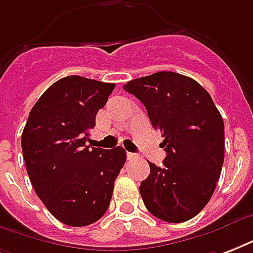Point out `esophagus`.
<instances>
[{
    "label": "esophagus",
    "mask_w": 253,
    "mask_h": 253,
    "mask_svg": "<svg viewBox=\"0 0 253 253\" xmlns=\"http://www.w3.org/2000/svg\"><path fill=\"white\" fill-rule=\"evenodd\" d=\"M127 159H128L130 162H132V160H136V159H139V155L138 154H131V152H128V154H127Z\"/></svg>",
    "instance_id": "obj_1"
}]
</instances>
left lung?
<instances>
[{
  "label": "left lung",
  "instance_id": "1",
  "mask_svg": "<svg viewBox=\"0 0 253 253\" xmlns=\"http://www.w3.org/2000/svg\"><path fill=\"white\" fill-rule=\"evenodd\" d=\"M123 89L147 109L162 131L164 167L150 164L139 186L147 210L169 223L192 219L215 190L224 160V123L206 89L176 72L128 81Z\"/></svg>",
  "mask_w": 253,
  "mask_h": 253
}]
</instances>
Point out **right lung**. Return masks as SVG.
<instances>
[{"label": "right lung", "instance_id": "obj_1", "mask_svg": "<svg viewBox=\"0 0 253 253\" xmlns=\"http://www.w3.org/2000/svg\"><path fill=\"white\" fill-rule=\"evenodd\" d=\"M115 84L67 76L41 95L22 132V152L34 190L61 223L83 227L106 212L126 163L122 147L86 146L95 115Z\"/></svg>", "mask_w": 253, "mask_h": 253}]
</instances>
